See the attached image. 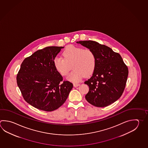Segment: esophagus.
Masks as SVG:
<instances>
[{
	"instance_id": "esophagus-1",
	"label": "esophagus",
	"mask_w": 148,
	"mask_h": 148,
	"mask_svg": "<svg viewBox=\"0 0 148 148\" xmlns=\"http://www.w3.org/2000/svg\"><path fill=\"white\" fill-rule=\"evenodd\" d=\"M79 85H80V84H78V83H74V84H73V86H74V87H76L78 86Z\"/></svg>"
}]
</instances>
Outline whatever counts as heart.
Here are the masks:
<instances>
[{"label": "heart", "mask_w": 148, "mask_h": 148, "mask_svg": "<svg viewBox=\"0 0 148 148\" xmlns=\"http://www.w3.org/2000/svg\"><path fill=\"white\" fill-rule=\"evenodd\" d=\"M64 58L56 56L53 64L56 70L62 76L67 75L72 65L73 69L67 79L77 82L85 76L88 77L94 72L96 66V58L92 51L84 48L70 45L63 52Z\"/></svg>", "instance_id": "obj_1"}]
</instances>
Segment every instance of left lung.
<instances>
[{
	"instance_id": "8db88e82",
	"label": "left lung",
	"mask_w": 148,
	"mask_h": 148,
	"mask_svg": "<svg viewBox=\"0 0 148 148\" xmlns=\"http://www.w3.org/2000/svg\"><path fill=\"white\" fill-rule=\"evenodd\" d=\"M92 51L96 66L90 78L84 83L89 86L85 96L93 106L104 107L117 101L123 94L128 75V67L119 53L94 41L76 42Z\"/></svg>"
}]
</instances>
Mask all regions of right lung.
<instances>
[{"label": "right lung", "instance_id": "add662e5", "mask_svg": "<svg viewBox=\"0 0 148 148\" xmlns=\"http://www.w3.org/2000/svg\"><path fill=\"white\" fill-rule=\"evenodd\" d=\"M62 47H48L26 58L17 75L18 86L28 103L37 109L52 112L66 100L73 84L63 82L53 61Z\"/></svg>", "mask_w": 148, "mask_h": 148}]
</instances>
